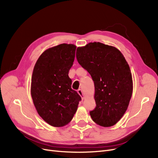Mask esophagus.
<instances>
[{
  "label": "esophagus",
  "mask_w": 158,
  "mask_h": 158,
  "mask_svg": "<svg viewBox=\"0 0 158 158\" xmlns=\"http://www.w3.org/2000/svg\"><path fill=\"white\" fill-rule=\"evenodd\" d=\"M77 93H78V94L81 96V97L82 98V99L83 100L84 99V94H83V91H82V90L81 89H78L77 90Z\"/></svg>",
  "instance_id": "1"
}]
</instances>
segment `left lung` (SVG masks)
Here are the masks:
<instances>
[{"mask_svg": "<svg viewBox=\"0 0 158 158\" xmlns=\"http://www.w3.org/2000/svg\"><path fill=\"white\" fill-rule=\"evenodd\" d=\"M78 63L90 73L95 87V108L91 118L102 127H111L126 111L133 93L129 66L116 48L101 43L78 47Z\"/></svg>", "mask_w": 158, "mask_h": 158, "instance_id": "obj_1", "label": "left lung"}]
</instances>
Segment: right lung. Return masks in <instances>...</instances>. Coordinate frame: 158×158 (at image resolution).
<instances>
[{
  "label": "right lung",
  "instance_id": "obj_1",
  "mask_svg": "<svg viewBox=\"0 0 158 158\" xmlns=\"http://www.w3.org/2000/svg\"><path fill=\"white\" fill-rule=\"evenodd\" d=\"M76 47L61 44L40 56L33 69L31 93L41 118L53 127H62L72 121L81 96L72 89L69 70L75 59Z\"/></svg>",
  "mask_w": 158,
  "mask_h": 158
}]
</instances>
